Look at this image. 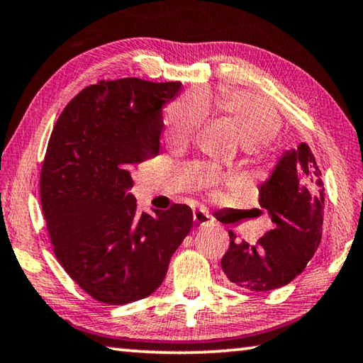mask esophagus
<instances>
[{
  "instance_id": "34e87169",
  "label": "esophagus",
  "mask_w": 363,
  "mask_h": 363,
  "mask_svg": "<svg viewBox=\"0 0 363 363\" xmlns=\"http://www.w3.org/2000/svg\"><path fill=\"white\" fill-rule=\"evenodd\" d=\"M193 220L196 222L198 225H208V224H211V222H213V219H211L209 217V214L208 213H204V211H194L193 213Z\"/></svg>"
}]
</instances>
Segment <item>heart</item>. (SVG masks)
Returning a JSON list of instances; mask_svg holds the SVG:
<instances>
[{
    "label": "heart",
    "instance_id": "1",
    "mask_svg": "<svg viewBox=\"0 0 363 363\" xmlns=\"http://www.w3.org/2000/svg\"><path fill=\"white\" fill-rule=\"evenodd\" d=\"M214 107L235 133L248 157L263 155L276 138L281 120L263 100L242 91H222L217 96L182 99L165 110V135L170 144H186L204 116V107Z\"/></svg>",
    "mask_w": 363,
    "mask_h": 363
}]
</instances>
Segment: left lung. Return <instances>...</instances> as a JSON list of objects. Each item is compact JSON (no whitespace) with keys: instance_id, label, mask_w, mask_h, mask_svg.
<instances>
[{"instance_id":"8db88e82","label":"left lung","mask_w":363,"mask_h":363,"mask_svg":"<svg viewBox=\"0 0 363 363\" xmlns=\"http://www.w3.org/2000/svg\"><path fill=\"white\" fill-rule=\"evenodd\" d=\"M258 201L274 227L255 245L228 232L230 245L220 264L233 286L267 292L297 277L321 242L325 186L308 144L282 155Z\"/></svg>"}]
</instances>
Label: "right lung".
I'll list each match as a JSON object with an SVG mask.
<instances>
[{"instance_id": "1", "label": "right lung", "mask_w": 363, "mask_h": 363, "mask_svg": "<svg viewBox=\"0 0 363 363\" xmlns=\"http://www.w3.org/2000/svg\"><path fill=\"white\" fill-rule=\"evenodd\" d=\"M182 82L99 81L61 111L40 172L53 252L92 298L125 305L152 294L193 227L186 204L139 213L131 172L159 154L162 107Z\"/></svg>"}]
</instances>
